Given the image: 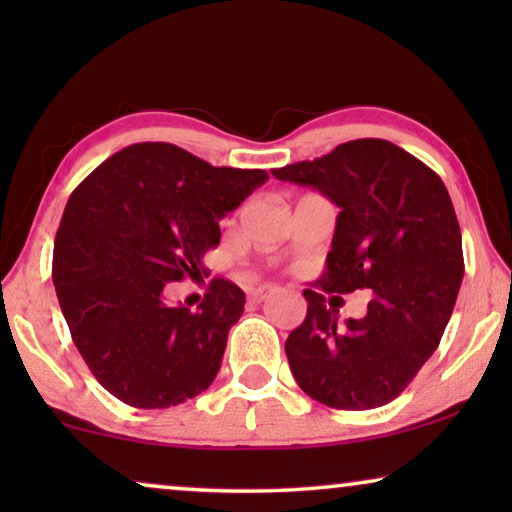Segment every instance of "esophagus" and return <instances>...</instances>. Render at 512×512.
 <instances>
[{"label":"esophagus","mask_w":512,"mask_h":512,"mask_svg":"<svg viewBox=\"0 0 512 512\" xmlns=\"http://www.w3.org/2000/svg\"><path fill=\"white\" fill-rule=\"evenodd\" d=\"M275 289L272 284H258V286H251V289L247 291L249 293V300H254V303H261V300L268 296V293Z\"/></svg>","instance_id":"34e87169"}]
</instances>
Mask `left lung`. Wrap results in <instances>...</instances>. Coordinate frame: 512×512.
<instances>
[{
  "label": "left lung",
  "instance_id": "left-lung-1",
  "mask_svg": "<svg viewBox=\"0 0 512 512\" xmlns=\"http://www.w3.org/2000/svg\"><path fill=\"white\" fill-rule=\"evenodd\" d=\"M340 207L326 270L305 289L286 338L298 387L335 410L387 405L436 352L464 277L450 193L431 167L387 139H354L279 170ZM373 288L366 318L338 322L333 292Z\"/></svg>",
  "mask_w": 512,
  "mask_h": 512
}]
</instances>
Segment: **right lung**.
I'll return each instance as SVG.
<instances>
[{
    "label": "right lung",
    "mask_w": 512,
    "mask_h": 512,
    "mask_svg": "<svg viewBox=\"0 0 512 512\" xmlns=\"http://www.w3.org/2000/svg\"><path fill=\"white\" fill-rule=\"evenodd\" d=\"M268 179L144 142L104 160L69 195L53 247L55 293L76 349L118 401L160 410L214 382L244 291L216 277L198 310L167 305L163 291L202 277L219 219Z\"/></svg>",
    "instance_id": "obj_1"
}]
</instances>
